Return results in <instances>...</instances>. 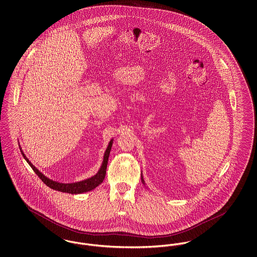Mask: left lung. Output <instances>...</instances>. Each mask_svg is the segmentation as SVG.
I'll list each match as a JSON object with an SVG mask.
<instances>
[{
    "label": "left lung",
    "mask_w": 257,
    "mask_h": 257,
    "mask_svg": "<svg viewBox=\"0 0 257 257\" xmlns=\"http://www.w3.org/2000/svg\"><path fill=\"white\" fill-rule=\"evenodd\" d=\"M143 182H144V183H145V181H144V179H143Z\"/></svg>",
    "instance_id": "obj_1"
}]
</instances>
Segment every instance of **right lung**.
Segmentation results:
<instances>
[{
	"label": "right lung",
	"mask_w": 257,
	"mask_h": 257,
	"mask_svg": "<svg viewBox=\"0 0 257 257\" xmlns=\"http://www.w3.org/2000/svg\"><path fill=\"white\" fill-rule=\"evenodd\" d=\"M111 144H112V141H110L109 146L107 150L105 151V155H104V161H103V164L99 170V172L89 178V179H86L84 181H80V182H76V183H70V184H63L58 183V182H55V181H52L50 179H48L47 177H45L41 172H39L37 170V168L29 161V159L25 156V154L22 152V154L24 155L25 159L28 161V163L31 165V167L34 169V171L36 172L37 176L41 179V181L43 183L45 184L46 186H48L49 188L53 189V190H56V191H60V192H64V193H69V194H81V193H84V192H88V191H91L93 189H95L97 186H99L100 184L102 183L105 179V176H106V170H107V164H108V158H109V155H110V148H111Z\"/></svg>",
	"instance_id": "obj_1"
}]
</instances>
